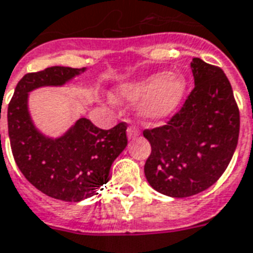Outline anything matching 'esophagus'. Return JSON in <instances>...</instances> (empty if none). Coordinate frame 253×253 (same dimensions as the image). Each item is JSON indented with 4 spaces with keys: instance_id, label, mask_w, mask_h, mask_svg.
Instances as JSON below:
<instances>
[{
    "instance_id": "1",
    "label": "esophagus",
    "mask_w": 253,
    "mask_h": 253,
    "mask_svg": "<svg viewBox=\"0 0 253 253\" xmlns=\"http://www.w3.org/2000/svg\"><path fill=\"white\" fill-rule=\"evenodd\" d=\"M138 134H140V130H138L136 126H128V129H126V136H128L129 140H132V138L137 137Z\"/></svg>"
}]
</instances>
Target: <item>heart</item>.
Returning a JSON list of instances; mask_svg holds the SVG:
<instances>
[{"instance_id": "obj_1", "label": "heart", "mask_w": 253, "mask_h": 253, "mask_svg": "<svg viewBox=\"0 0 253 253\" xmlns=\"http://www.w3.org/2000/svg\"><path fill=\"white\" fill-rule=\"evenodd\" d=\"M187 79L180 72H159L137 81L121 84L113 97L120 101L138 102V113L148 121H157L172 115L187 92Z\"/></svg>"}]
</instances>
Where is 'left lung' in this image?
<instances>
[{
	"label": "left lung",
	"instance_id": "1",
	"mask_svg": "<svg viewBox=\"0 0 253 253\" xmlns=\"http://www.w3.org/2000/svg\"><path fill=\"white\" fill-rule=\"evenodd\" d=\"M195 88L178 113L144 130L152 152L144 172L155 191L189 197L213 185L227 169L239 140L240 115L227 76L193 58Z\"/></svg>",
	"mask_w": 253,
	"mask_h": 253
}]
</instances>
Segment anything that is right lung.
Instances as JSON below:
<instances>
[{
	"label": "right lung",
	"mask_w": 253,
	"mask_h": 253,
	"mask_svg": "<svg viewBox=\"0 0 253 253\" xmlns=\"http://www.w3.org/2000/svg\"><path fill=\"white\" fill-rule=\"evenodd\" d=\"M85 70L50 66L28 73L17 84L7 106V129L17 167L39 191L69 203L97 195L109 180L113 161L128 144L126 124L104 130L81 117L65 133L49 137L32 120L29 93L43 86H62Z\"/></svg>",
	"instance_id": "1"
}]
</instances>
